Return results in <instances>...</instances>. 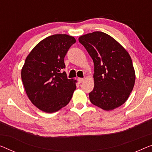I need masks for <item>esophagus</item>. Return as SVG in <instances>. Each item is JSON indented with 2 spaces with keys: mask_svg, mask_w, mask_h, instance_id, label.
<instances>
[{
  "mask_svg": "<svg viewBox=\"0 0 152 152\" xmlns=\"http://www.w3.org/2000/svg\"><path fill=\"white\" fill-rule=\"evenodd\" d=\"M78 81L79 83H82L83 81H84V78H78Z\"/></svg>",
  "mask_w": 152,
  "mask_h": 152,
  "instance_id": "obj_1",
  "label": "esophagus"
}]
</instances>
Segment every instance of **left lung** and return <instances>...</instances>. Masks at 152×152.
Masks as SVG:
<instances>
[{"instance_id": "obj_1", "label": "left lung", "mask_w": 152, "mask_h": 152, "mask_svg": "<svg viewBox=\"0 0 152 152\" xmlns=\"http://www.w3.org/2000/svg\"><path fill=\"white\" fill-rule=\"evenodd\" d=\"M78 41L94 63V88L89 94L91 102L105 110L121 106L135 83L128 53L112 37L100 31L80 36Z\"/></svg>"}]
</instances>
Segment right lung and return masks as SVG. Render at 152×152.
<instances>
[{"instance_id": "obj_1", "label": "right lung", "mask_w": 152, "mask_h": 152, "mask_svg": "<svg viewBox=\"0 0 152 152\" xmlns=\"http://www.w3.org/2000/svg\"><path fill=\"white\" fill-rule=\"evenodd\" d=\"M74 43L72 36L53 35L41 41L27 56L22 80L29 99L42 111H58L72 99L76 80L67 78L63 69L65 56Z\"/></svg>"}]
</instances>
